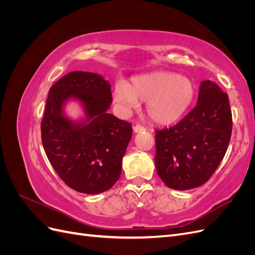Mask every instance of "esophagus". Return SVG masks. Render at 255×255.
I'll list each match as a JSON object with an SVG mask.
<instances>
[{
    "mask_svg": "<svg viewBox=\"0 0 255 255\" xmlns=\"http://www.w3.org/2000/svg\"><path fill=\"white\" fill-rule=\"evenodd\" d=\"M133 129H134V133H141V132H144L145 128L142 127V126H140V125H136V126L133 128Z\"/></svg>",
    "mask_w": 255,
    "mask_h": 255,
    "instance_id": "1",
    "label": "esophagus"
}]
</instances>
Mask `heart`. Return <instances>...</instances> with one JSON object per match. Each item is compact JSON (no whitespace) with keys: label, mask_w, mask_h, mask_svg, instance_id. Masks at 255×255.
Returning a JSON list of instances; mask_svg holds the SVG:
<instances>
[{"label":"heart","mask_w":255,"mask_h":255,"mask_svg":"<svg viewBox=\"0 0 255 255\" xmlns=\"http://www.w3.org/2000/svg\"><path fill=\"white\" fill-rule=\"evenodd\" d=\"M195 84L170 71H154L134 76L130 84H116L113 100L122 113H129L146 102V114L158 125H171L182 118L194 102Z\"/></svg>","instance_id":"1"}]
</instances>
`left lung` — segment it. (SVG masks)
I'll return each mask as SVG.
<instances>
[{"mask_svg": "<svg viewBox=\"0 0 255 255\" xmlns=\"http://www.w3.org/2000/svg\"><path fill=\"white\" fill-rule=\"evenodd\" d=\"M231 134L228 95L217 84L203 81L195 109L174 127L156 130L154 160L158 176L175 190L201 186L225 156Z\"/></svg>", "mask_w": 255, "mask_h": 255, "instance_id": "1", "label": "left lung"}]
</instances>
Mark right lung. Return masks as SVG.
<instances>
[{"label":"right lung","instance_id":"1","mask_svg":"<svg viewBox=\"0 0 255 255\" xmlns=\"http://www.w3.org/2000/svg\"><path fill=\"white\" fill-rule=\"evenodd\" d=\"M79 101L84 118H67L63 106ZM111 84L102 75L73 71L50 88L41 121L42 144L54 170L69 187L97 195L119 180L132 125L109 111Z\"/></svg>","mask_w":255,"mask_h":255}]
</instances>
